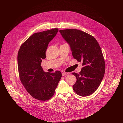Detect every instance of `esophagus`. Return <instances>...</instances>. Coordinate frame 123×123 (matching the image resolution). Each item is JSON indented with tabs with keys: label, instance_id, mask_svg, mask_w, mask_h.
<instances>
[{
	"label": "esophagus",
	"instance_id": "1",
	"mask_svg": "<svg viewBox=\"0 0 123 123\" xmlns=\"http://www.w3.org/2000/svg\"><path fill=\"white\" fill-rule=\"evenodd\" d=\"M68 74L67 73H63L62 74V76H66V75H68Z\"/></svg>",
	"mask_w": 123,
	"mask_h": 123
}]
</instances>
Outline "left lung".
Instances as JSON below:
<instances>
[{
  "mask_svg": "<svg viewBox=\"0 0 123 123\" xmlns=\"http://www.w3.org/2000/svg\"><path fill=\"white\" fill-rule=\"evenodd\" d=\"M71 47L74 58L82 63L79 74L72 73L76 77L73 90L81 96L94 92L104 77L105 62L99 44L91 35L77 29L59 31Z\"/></svg>",
  "mask_w": 123,
  "mask_h": 123,
  "instance_id": "8db88e82",
  "label": "left lung"
}]
</instances>
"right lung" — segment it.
I'll return each instance as SVG.
<instances>
[{
  "instance_id": "obj_1",
  "label": "right lung",
  "mask_w": 123,
  "mask_h": 123,
  "mask_svg": "<svg viewBox=\"0 0 123 123\" xmlns=\"http://www.w3.org/2000/svg\"><path fill=\"white\" fill-rule=\"evenodd\" d=\"M58 31V29L33 34L20 46L17 55L20 80L28 92L40 101L50 99L62 77L60 71L45 73L41 66L46 58L49 42Z\"/></svg>"
}]
</instances>
